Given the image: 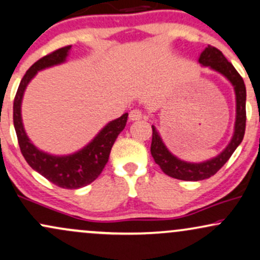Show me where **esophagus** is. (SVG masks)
<instances>
[{
    "label": "esophagus",
    "mask_w": 260,
    "mask_h": 260,
    "mask_svg": "<svg viewBox=\"0 0 260 260\" xmlns=\"http://www.w3.org/2000/svg\"><path fill=\"white\" fill-rule=\"evenodd\" d=\"M142 118H143V113L140 110L134 109L129 112V120L131 121H139V120H142Z\"/></svg>",
    "instance_id": "34e87169"
}]
</instances>
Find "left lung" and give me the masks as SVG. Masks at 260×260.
I'll use <instances>...</instances> for the list:
<instances>
[{
    "mask_svg": "<svg viewBox=\"0 0 260 260\" xmlns=\"http://www.w3.org/2000/svg\"><path fill=\"white\" fill-rule=\"evenodd\" d=\"M199 63L221 73L234 85L236 92L235 133L230 144L216 157L205 161V162L190 164L181 161L170 153L161 140L156 128L151 126L153 138H151L150 153L151 156L154 157V161L160 166L164 174L183 181H201L215 175L228 162L236 148L241 144L244 137V131H246V85H244L242 77L235 70L231 62L226 59L222 52L211 45H208V47H205L204 51L202 52L201 57H199Z\"/></svg>",
    "mask_w": 260,
    "mask_h": 260,
    "instance_id": "obj_1",
    "label": "left lung"
}]
</instances>
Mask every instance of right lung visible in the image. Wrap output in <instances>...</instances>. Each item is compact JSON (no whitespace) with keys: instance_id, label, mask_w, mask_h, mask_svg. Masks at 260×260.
Here are the masks:
<instances>
[{"instance_id":"right-lung-1","label":"right lung","mask_w":260,"mask_h":260,"mask_svg":"<svg viewBox=\"0 0 260 260\" xmlns=\"http://www.w3.org/2000/svg\"><path fill=\"white\" fill-rule=\"evenodd\" d=\"M71 47L72 46L68 45V46L50 52L49 55L38 59L26 71L24 77L20 80L17 94L14 96L13 123L16 128L20 151L29 166L56 186L66 188V189H77V188L91 183L103 172L107 161H109L110 151H111L113 143L118 134L126 127L128 113H124L117 120L110 122L95 137L91 143H89L84 149L73 155L52 156V155L43 153L31 144L24 132L22 117H20V104H22L23 92L38 71L64 62Z\"/></svg>"}]
</instances>
